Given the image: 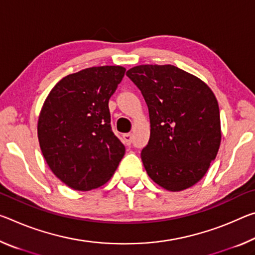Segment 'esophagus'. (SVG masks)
I'll return each instance as SVG.
<instances>
[{
  "label": "esophagus",
  "mask_w": 255,
  "mask_h": 255,
  "mask_svg": "<svg viewBox=\"0 0 255 255\" xmlns=\"http://www.w3.org/2000/svg\"><path fill=\"white\" fill-rule=\"evenodd\" d=\"M124 140H125V143H126L127 145H130L131 143H132V136H131V134H124Z\"/></svg>",
  "instance_id": "esophagus-1"
}]
</instances>
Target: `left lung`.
<instances>
[{"instance_id":"obj_1","label":"left lung","mask_w":255,"mask_h":255,"mask_svg":"<svg viewBox=\"0 0 255 255\" xmlns=\"http://www.w3.org/2000/svg\"><path fill=\"white\" fill-rule=\"evenodd\" d=\"M126 75L148 108L151 135L140 157L149 178L171 192L195 185L216 159L221 142L213 92L171 64H143Z\"/></svg>"}]
</instances>
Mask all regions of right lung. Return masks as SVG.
<instances>
[{
  "instance_id": "1",
  "label": "right lung",
  "mask_w": 255,
  "mask_h": 255,
  "mask_svg": "<svg viewBox=\"0 0 255 255\" xmlns=\"http://www.w3.org/2000/svg\"><path fill=\"white\" fill-rule=\"evenodd\" d=\"M125 71L103 66L68 75L52 88L40 110L37 134L46 163L76 191L106 184L125 155L109 110Z\"/></svg>"
}]
</instances>
